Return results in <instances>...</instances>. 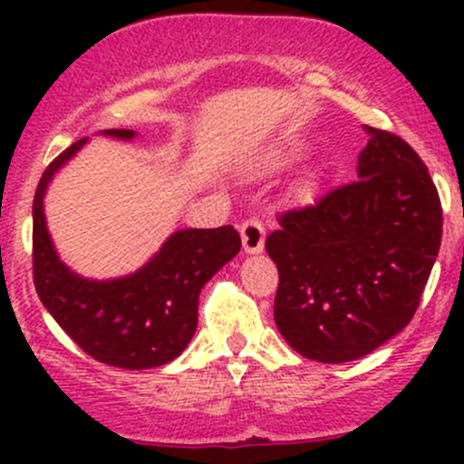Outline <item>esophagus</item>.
<instances>
[{
	"instance_id": "1",
	"label": "esophagus",
	"mask_w": 464,
	"mask_h": 464,
	"mask_svg": "<svg viewBox=\"0 0 464 464\" xmlns=\"http://www.w3.org/2000/svg\"><path fill=\"white\" fill-rule=\"evenodd\" d=\"M240 236L245 254H260L265 249V227H262L258 219H246V222H242Z\"/></svg>"
}]
</instances>
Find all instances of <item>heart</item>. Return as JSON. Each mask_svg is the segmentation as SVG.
<instances>
[{
	"label": "heart",
	"instance_id": "1",
	"mask_svg": "<svg viewBox=\"0 0 464 464\" xmlns=\"http://www.w3.org/2000/svg\"><path fill=\"white\" fill-rule=\"evenodd\" d=\"M298 152H301V145H298V143H294V141L280 143V148L276 150V163L292 161V159L296 157Z\"/></svg>",
	"mask_w": 464,
	"mask_h": 464
}]
</instances>
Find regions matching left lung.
<instances>
[{
    "mask_svg": "<svg viewBox=\"0 0 464 464\" xmlns=\"http://www.w3.org/2000/svg\"><path fill=\"white\" fill-rule=\"evenodd\" d=\"M363 130L359 181L280 215L265 242L280 274L276 327L312 362H354L404 330L442 240L422 159L395 134Z\"/></svg>",
    "mask_w": 464,
    "mask_h": 464,
    "instance_id": "1",
    "label": "left lung"
}]
</instances>
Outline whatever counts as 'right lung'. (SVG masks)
Returning a JSON list of instances; mask_svg holds the SVG:
<instances>
[{
    "instance_id": "add662e5",
    "label": "right lung",
    "mask_w": 464,
    "mask_h": 464,
    "mask_svg": "<svg viewBox=\"0 0 464 464\" xmlns=\"http://www.w3.org/2000/svg\"><path fill=\"white\" fill-rule=\"evenodd\" d=\"M102 137L132 141L134 130H102ZM89 139L64 150L44 170L33 199V280L55 323L96 362L145 371L179 357L198 330L199 292L240 254L233 227L181 228L168 236L137 271L121 278H85L64 265L46 227L49 184Z\"/></svg>"
}]
</instances>
